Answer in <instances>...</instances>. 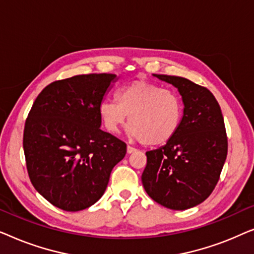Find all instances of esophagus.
Masks as SVG:
<instances>
[{
	"mask_svg": "<svg viewBox=\"0 0 254 254\" xmlns=\"http://www.w3.org/2000/svg\"><path fill=\"white\" fill-rule=\"evenodd\" d=\"M136 151V149L134 147H131V145H127V152L128 154H133V152Z\"/></svg>",
	"mask_w": 254,
	"mask_h": 254,
	"instance_id": "1",
	"label": "esophagus"
}]
</instances>
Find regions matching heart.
<instances>
[{"mask_svg": "<svg viewBox=\"0 0 254 254\" xmlns=\"http://www.w3.org/2000/svg\"><path fill=\"white\" fill-rule=\"evenodd\" d=\"M116 102H104L100 119L110 133L118 134L129 117L130 135L147 145L164 144L177 133L183 118V102L171 90L144 79L121 88Z\"/></svg>", "mask_w": 254, "mask_h": 254, "instance_id": "b5f03b06", "label": "heart"}]
</instances>
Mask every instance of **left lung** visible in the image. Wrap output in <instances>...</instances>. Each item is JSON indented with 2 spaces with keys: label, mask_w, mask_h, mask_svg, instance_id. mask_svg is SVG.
<instances>
[{
  "label": "left lung",
  "mask_w": 254,
  "mask_h": 254,
  "mask_svg": "<svg viewBox=\"0 0 254 254\" xmlns=\"http://www.w3.org/2000/svg\"><path fill=\"white\" fill-rule=\"evenodd\" d=\"M182 96V123L165 145L145 152V192L169 209L185 210L203 202L220 179L228 154L221 107L204 86L179 76L157 75Z\"/></svg>",
  "instance_id": "1"
}]
</instances>
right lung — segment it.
Instances as JSON below:
<instances>
[{
    "instance_id": "add662e5",
    "label": "right lung",
    "mask_w": 254,
    "mask_h": 254,
    "mask_svg": "<svg viewBox=\"0 0 254 254\" xmlns=\"http://www.w3.org/2000/svg\"><path fill=\"white\" fill-rule=\"evenodd\" d=\"M114 74L55 81L34 100L24 128L23 148L31 183L48 202L65 211L96 203L127 145L100 129L99 107Z\"/></svg>"
}]
</instances>
